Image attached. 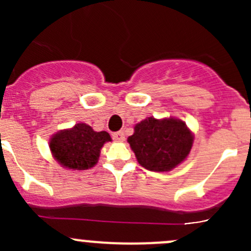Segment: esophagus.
Wrapping results in <instances>:
<instances>
[{
    "label": "esophagus",
    "instance_id": "esophagus-1",
    "mask_svg": "<svg viewBox=\"0 0 251 251\" xmlns=\"http://www.w3.org/2000/svg\"><path fill=\"white\" fill-rule=\"evenodd\" d=\"M113 140L116 142H124L125 141V133L124 131H118V132L113 133Z\"/></svg>",
    "mask_w": 251,
    "mask_h": 251
}]
</instances>
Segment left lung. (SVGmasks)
<instances>
[{
	"instance_id": "left-lung-1",
	"label": "left lung",
	"mask_w": 251,
	"mask_h": 251,
	"mask_svg": "<svg viewBox=\"0 0 251 251\" xmlns=\"http://www.w3.org/2000/svg\"><path fill=\"white\" fill-rule=\"evenodd\" d=\"M138 163L151 171H169L187 158L193 136L183 121L147 118L127 138Z\"/></svg>"
}]
</instances>
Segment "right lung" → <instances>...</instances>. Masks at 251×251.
<instances>
[{"instance_id": "right-lung-1", "label": "right lung", "mask_w": 251, "mask_h": 251, "mask_svg": "<svg viewBox=\"0 0 251 251\" xmlns=\"http://www.w3.org/2000/svg\"><path fill=\"white\" fill-rule=\"evenodd\" d=\"M111 141L105 131L96 132L86 124L55 133L50 142L53 156L63 166L73 170H87L97 164L100 148Z\"/></svg>"}]
</instances>
